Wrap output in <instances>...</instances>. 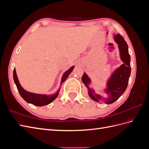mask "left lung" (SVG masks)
<instances>
[{"label": "left lung", "mask_w": 149, "mask_h": 149, "mask_svg": "<svg viewBox=\"0 0 149 149\" xmlns=\"http://www.w3.org/2000/svg\"><path fill=\"white\" fill-rule=\"evenodd\" d=\"M113 38L115 42L118 45L120 58L123 64L112 72L109 79L107 80L106 88L104 89V91L107 96V97H104L100 94L96 93L95 90L90 87L91 80L86 73H84L82 76V81L88 88L89 96L93 100L96 102L103 101L106 104L113 103L123 95L128 85L131 68L127 44L119 33H114Z\"/></svg>", "instance_id": "obj_1"}]
</instances>
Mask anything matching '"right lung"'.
<instances>
[{
  "label": "right lung",
  "mask_w": 149,
  "mask_h": 149,
  "mask_svg": "<svg viewBox=\"0 0 149 149\" xmlns=\"http://www.w3.org/2000/svg\"><path fill=\"white\" fill-rule=\"evenodd\" d=\"M74 66H71L70 69H68L65 72L64 74L62 76L61 84H60V86L59 89H58V91L55 93L50 94V95H47V94H36V93H30L26 91L25 89H24L22 87V86L19 83V79H18L17 75L16 73V70L15 68L13 70V80H14L15 84H16V86L17 88L18 91H19L20 94V96L26 102L32 104L34 106H43L49 104V103H51L58 97V94H59V91L60 90L62 83L65 81L68 77L70 74L74 69Z\"/></svg>",
  "instance_id": "add662e5"
}]
</instances>
